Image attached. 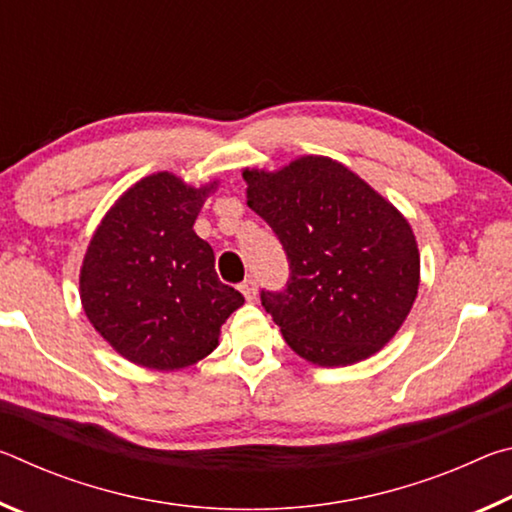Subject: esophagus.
Wrapping results in <instances>:
<instances>
[{
    "label": "esophagus",
    "mask_w": 512,
    "mask_h": 512,
    "mask_svg": "<svg viewBox=\"0 0 512 512\" xmlns=\"http://www.w3.org/2000/svg\"><path fill=\"white\" fill-rule=\"evenodd\" d=\"M239 289H241V293H244V298L248 302H253L257 298V282L253 280V277H246V280L239 284Z\"/></svg>",
    "instance_id": "obj_1"
}]
</instances>
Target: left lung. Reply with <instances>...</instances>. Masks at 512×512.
Masks as SVG:
<instances>
[{"instance_id": "left-lung-1", "label": "left lung", "mask_w": 512, "mask_h": 512, "mask_svg": "<svg viewBox=\"0 0 512 512\" xmlns=\"http://www.w3.org/2000/svg\"><path fill=\"white\" fill-rule=\"evenodd\" d=\"M248 205L289 259L262 305L284 341L318 366H348L393 339L418 296L411 225L343 164L307 155L275 173L246 169Z\"/></svg>"}]
</instances>
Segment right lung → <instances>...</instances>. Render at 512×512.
Returning a JSON list of instances; mask_svg holds the SVG:
<instances>
[{
	"mask_svg": "<svg viewBox=\"0 0 512 512\" xmlns=\"http://www.w3.org/2000/svg\"><path fill=\"white\" fill-rule=\"evenodd\" d=\"M214 187L153 173L119 198L90 241L81 268L85 316L137 366H192L219 345L225 318L244 305L216 275L212 246L194 232Z\"/></svg>",
	"mask_w": 512,
	"mask_h": 512,
	"instance_id": "1",
	"label": "right lung"
}]
</instances>
